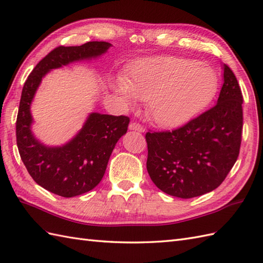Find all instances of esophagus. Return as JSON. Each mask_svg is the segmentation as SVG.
<instances>
[{"mask_svg": "<svg viewBox=\"0 0 263 263\" xmlns=\"http://www.w3.org/2000/svg\"><path fill=\"white\" fill-rule=\"evenodd\" d=\"M129 129L130 130H133V131H138V132H144V129H143V126L141 125V124H139V123H137V122H132V123H130V125H129Z\"/></svg>", "mask_w": 263, "mask_h": 263, "instance_id": "1", "label": "esophagus"}]
</instances>
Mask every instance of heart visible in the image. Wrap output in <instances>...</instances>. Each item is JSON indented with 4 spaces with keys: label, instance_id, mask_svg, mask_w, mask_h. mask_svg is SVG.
Segmentation results:
<instances>
[{
    "label": "heart",
    "instance_id": "1",
    "mask_svg": "<svg viewBox=\"0 0 263 263\" xmlns=\"http://www.w3.org/2000/svg\"><path fill=\"white\" fill-rule=\"evenodd\" d=\"M114 90L129 104L149 101V114L158 124L187 123L214 99L218 78L211 67L192 59L155 57L133 67L130 78L118 79Z\"/></svg>",
    "mask_w": 263,
    "mask_h": 263
}]
</instances>
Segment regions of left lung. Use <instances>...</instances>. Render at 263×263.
<instances>
[{
	"mask_svg": "<svg viewBox=\"0 0 263 263\" xmlns=\"http://www.w3.org/2000/svg\"><path fill=\"white\" fill-rule=\"evenodd\" d=\"M217 104L174 131L148 132L146 170L168 195L193 198L222 184L239 157L243 96L229 66Z\"/></svg>",
	"mask_w": 263,
	"mask_h": 263,
	"instance_id": "8db88e82",
	"label": "left lung"
}]
</instances>
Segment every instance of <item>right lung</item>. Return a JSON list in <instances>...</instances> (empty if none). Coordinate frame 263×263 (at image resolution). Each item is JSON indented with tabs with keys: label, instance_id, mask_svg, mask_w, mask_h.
I'll use <instances>...</instances> for the list:
<instances>
[{
	"label": "right lung",
	"instance_id": "obj_1",
	"mask_svg": "<svg viewBox=\"0 0 263 263\" xmlns=\"http://www.w3.org/2000/svg\"><path fill=\"white\" fill-rule=\"evenodd\" d=\"M109 47L112 45L105 41L57 47L34 67L22 88L16 118L20 157L36 184L62 197L78 196L100 184L115 144L127 131L130 119L124 115L90 113L74 138L63 145L50 146L34 137L30 107L42 78L49 71L100 57Z\"/></svg>",
	"mask_w": 263,
	"mask_h": 263
}]
</instances>
